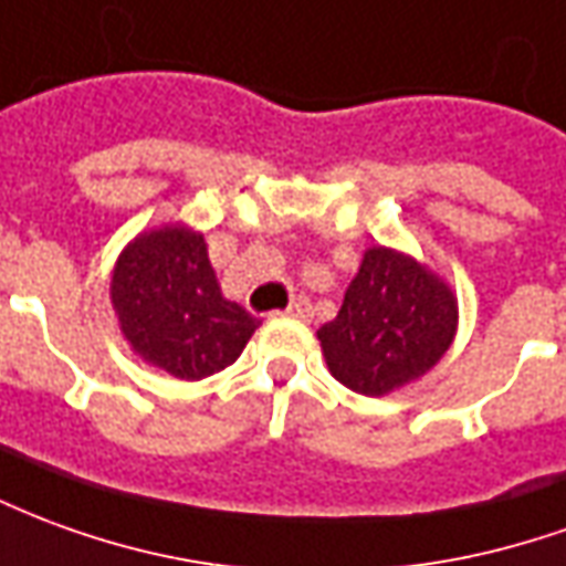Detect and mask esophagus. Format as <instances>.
Returning a JSON list of instances; mask_svg holds the SVG:
<instances>
[{"instance_id": "1", "label": "esophagus", "mask_w": 566, "mask_h": 566, "mask_svg": "<svg viewBox=\"0 0 566 566\" xmlns=\"http://www.w3.org/2000/svg\"><path fill=\"white\" fill-rule=\"evenodd\" d=\"M284 315H291V318H300V322H310L312 318V303L306 296H296L294 303L284 310Z\"/></svg>"}]
</instances>
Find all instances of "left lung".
<instances>
[{
  "mask_svg": "<svg viewBox=\"0 0 566 566\" xmlns=\"http://www.w3.org/2000/svg\"><path fill=\"white\" fill-rule=\"evenodd\" d=\"M460 324L457 294L438 272L395 248H367L337 318L318 327L327 370L370 398L426 377Z\"/></svg>",
  "mask_w": 566,
  "mask_h": 566,
  "instance_id": "left-lung-1",
  "label": "left lung"
}]
</instances>
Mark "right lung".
<instances>
[{
	"label": "right lung",
	"instance_id": "right-lung-1",
	"mask_svg": "<svg viewBox=\"0 0 566 566\" xmlns=\"http://www.w3.org/2000/svg\"><path fill=\"white\" fill-rule=\"evenodd\" d=\"M109 303L134 355L177 379H205L229 367L260 327L223 296L205 235L187 223L146 229L125 244Z\"/></svg>",
	"mask_w": 566,
	"mask_h": 566
}]
</instances>
